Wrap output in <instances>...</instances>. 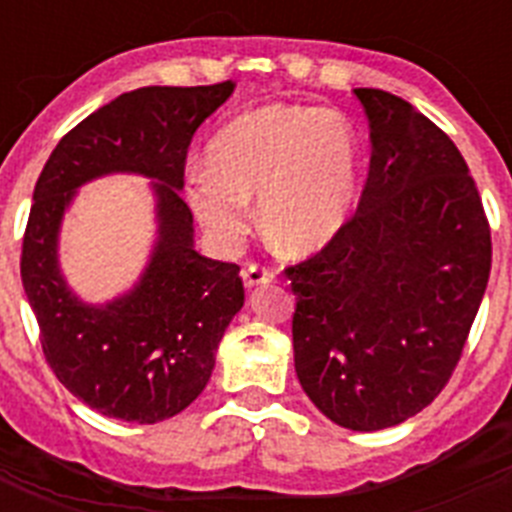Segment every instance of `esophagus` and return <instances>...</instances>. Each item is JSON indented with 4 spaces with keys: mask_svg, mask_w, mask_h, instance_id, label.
I'll use <instances>...</instances> for the list:
<instances>
[{
    "mask_svg": "<svg viewBox=\"0 0 512 512\" xmlns=\"http://www.w3.org/2000/svg\"><path fill=\"white\" fill-rule=\"evenodd\" d=\"M243 282H246V287H259V284L274 282V269L264 264H248L243 269Z\"/></svg>",
    "mask_w": 512,
    "mask_h": 512,
    "instance_id": "34e87169",
    "label": "esophagus"
}]
</instances>
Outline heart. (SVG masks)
<instances>
[{
	"label": "heart",
	"instance_id": "b5f03b06",
	"mask_svg": "<svg viewBox=\"0 0 512 512\" xmlns=\"http://www.w3.org/2000/svg\"><path fill=\"white\" fill-rule=\"evenodd\" d=\"M361 143L341 112L271 104L230 120L187 174V200L220 246L246 238L248 200L261 228L287 253L328 246L354 210Z\"/></svg>",
	"mask_w": 512,
	"mask_h": 512
}]
</instances>
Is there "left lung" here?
<instances>
[{
	"label": "left lung",
	"mask_w": 512,
	"mask_h": 512,
	"mask_svg": "<svg viewBox=\"0 0 512 512\" xmlns=\"http://www.w3.org/2000/svg\"><path fill=\"white\" fill-rule=\"evenodd\" d=\"M354 94L372 135L359 205L284 274L302 390L333 423L382 431L449 384L490 279L492 238L454 140L402 97Z\"/></svg>",
	"instance_id": "1"
}]
</instances>
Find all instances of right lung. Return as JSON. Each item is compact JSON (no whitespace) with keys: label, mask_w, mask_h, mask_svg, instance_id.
I'll use <instances>...</instances> for the list:
<instances>
[{"label":"right lung","mask_w":512,"mask_h":512,"mask_svg":"<svg viewBox=\"0 0 512 512\" xmlns=\"http://www.w3.org/2000/svg\"><path fill=\"white\" fill-rule=\"evenodd\" d=\"M233 92L143 87L99 107L58 140L33 192L20 274L58 382L107 418L158 423L182 413L210 382L217 343L243 307L241 266L192 246V210L179 194L194 133ZM110 170L156 178L159 246L128 298L81 306L57 274L55 235L79 183Z\"/></svg>","instance_id":"obj_1"}]
</instances>
